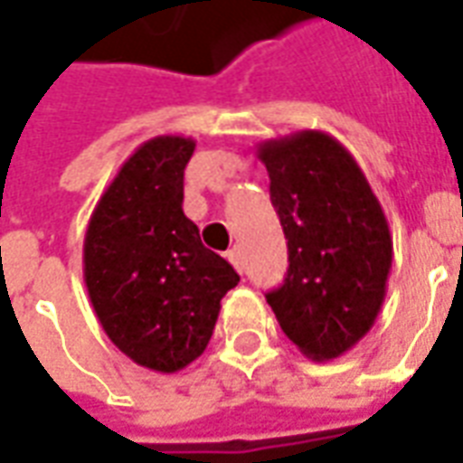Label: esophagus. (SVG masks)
<instances>
[{
    "mask_svg": "<svg viewBox=\"0 0 463 463\" xmlns=\"http://www.w3.org/2000/svg\"><path fill=\"white\" fill-rule=\"evenodd\" d=\"M226 257H229V261H232V264H234V269H237L239 274L244 271V254H241V249L234 247L232 251H229V254H226Z\"/></svg>",
    "mask_w": 463,
    "mask_h": 463,
    "instance_id": "1",
    "label": "esophagus"
}]
</instances>
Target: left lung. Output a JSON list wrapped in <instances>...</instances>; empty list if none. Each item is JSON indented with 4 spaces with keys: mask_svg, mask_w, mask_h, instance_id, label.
Listing matches in <instances>:
<instances>
[{
    "mask_svg": "<svg viewBox=\"0 0 463 463\" xmlns=\"http://www.w3.org/2000/svg\"><path fill=\"white\" fill-rule=\"evenodd\" d=\"M257 156L289 249V269L267 301L281 331L314 362L362 342L382 311L392 234L352 154L331 134L304 129L267 139Z\"/></svg>",
    "mask_w": 463,
    "mask_h": 463,
    "instance_id": "obj_1",
    "label": "left lung"
}]
</instances>
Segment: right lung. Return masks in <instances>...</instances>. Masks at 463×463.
<instances>
[{
    "label": "right lung",
    "mask_w": 463,
    "mask_h": 463,
    "mask_svg": "<svg viewBox=\"0 0 463 463\" xmlns=\"http://www.w3.org/2000/svg\"><path fill=\"white\" fill-rule=\"evenodd\" d=\"M196 142L162 134L121 164L84 234V284L111 344L174 373L204 354L239 274L186 219L184 169Z\"/></svg>",
    "instance_id": "obj_1"
}]
</instances>
